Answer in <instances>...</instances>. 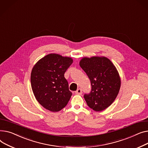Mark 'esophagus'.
Segmentation results:
<instances>
[{"instance_id": "1", "label": "esophagus", "mask_w": 148, "mask_h": 148, "mask_svg": "<svg viewBox=\"0 0 148 148\" xmlns=\"http://www.w3.org/2000/svg\"><path fill=\"white\" fill-rule=\"evenodd\" d=\"M76 94H82V89H81V88H78L76 91Z\"/></svg>"}]
</instances>
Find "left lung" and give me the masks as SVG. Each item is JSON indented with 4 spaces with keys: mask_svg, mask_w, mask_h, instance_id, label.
Wrapping results in <instances>:
<instances>
[{
    "mask_svg": "<svg viewBox=\"0 0 148 148\" xmlns=\"http://www.w3.org/2000/svg\"><path fill=\"white\" fill-rule=\"evenodd\" d=\"M80 66L88 76L91 90L84 97L95 111H101L114 102L118 94L121 79L115 66L106 57L83 58Z\"/></svg>",
    "mask_w": 148,
    "mask_h": 148,
    "instance_id": "left-lung-1",
    "label": "left lung"
}]
</instances>
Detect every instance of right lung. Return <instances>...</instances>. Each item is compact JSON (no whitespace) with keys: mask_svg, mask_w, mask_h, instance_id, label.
<instances>
[{"mask_svg":"<svg viewBox=\"0 0 148 148\" xmlns=\"http://www.w3.org/2000/svg\"><path fill=\"white\" fill-rule=\"evenodd\" d=\"M72 63L71 58L50 54L40 59L32 69L30 81L33 94L49 111L62 110L72 96L64 73Z\"/></svg>","mask_w":148,"mask_h":148,"instance_id":"1","label":"right lung"}]
</instances>
